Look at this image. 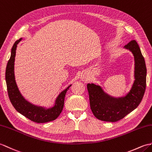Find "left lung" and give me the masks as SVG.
I'll return each instance as SVG.
<instances>
[{
  "label": "left lung",
  "instance_id": "8db88e82",
  "mask_svg": "<svg viewBox=\"0 0 152 152\" xmlns=\"http://www.w3.org/2000/svg\"><path fill=\"white\" fill-rule=\"evenodd\" d=\"M124 48L132 52L135 61V80L126 96L112 97L100 86L87 84L91 111L95 117L102 121L113 122L121 120L138 107L145 93L146 66L139 46L133 40Z\"/></svg>",
  "mask_w": 152,
  "mask_h": 152
}]
</instances>
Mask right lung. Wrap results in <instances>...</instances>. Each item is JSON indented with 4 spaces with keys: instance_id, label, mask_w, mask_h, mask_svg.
I'll return each mask as SVG.
<instances>
[{
    "instance_id": "right-lung-1",
    "label": "right lung",
    "mask_w": 152,
    "mask_h": 152,
    "mask_svg": "<svg viewBox=\"0 0 152 152\" xmlns=\"http://www.w3.org/2000/svg\"><path fill=\"white\" fill-rule=\"evenodd\" d=\"M22 39L15 42L12 48L11 56L8 62L6 70V82L10 102L13 106L19 113L30 121L36 123H45L54 121L61 113L64 105L65 96L69 86L61 91L56 98L54 106L50 108L38 106L26 100L21 94L15 82L14 74V62L16 54L17 46Z\"/></svg>"
}]
</instances>
